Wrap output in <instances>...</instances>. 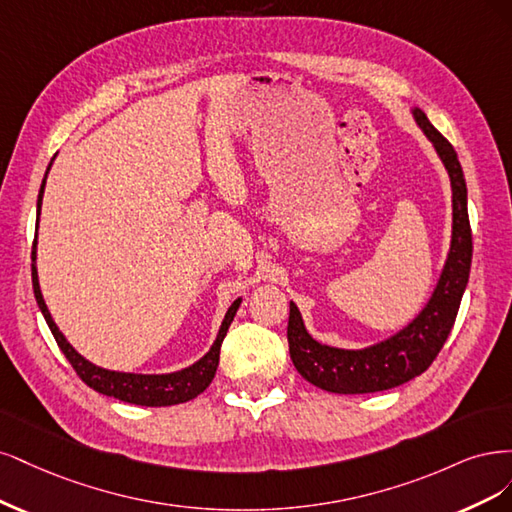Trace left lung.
Masks as SVG:
<instances>
[{
  "label": "left lung",
  "instance_id": "left-lung-1",
  "mask_svg": "<svg viewBox=\"0 0 512 512\" xmlns=\"http://www.w3.org/2000/svg\"><path fill=\"white\" fill-rule=\"evenodd\" d=\"M412 117L436 148L449 172L453 191V232L447 261L432 298L398 334L366 349H338L321 344L308 334L300 308L289 302V355L295 370L308 383L332 393H374L404 385L432 366L447 342L457 310L464 298L472 263V229L468 219V189L451 142L425 117L412 108Z\"/></svg>",
  "mask_w": 512,
  "mask_h": 512
}]
</instances>
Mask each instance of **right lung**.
Here are the masks:
<instances>
[{"instance_id":"right-lung-1","label":"right lung","mask_w":512,"mask_h":512,"mask_svg":"<svg viewBox=\"0 0 512 512\" xmlns=\"http://www.w3.org/2000/svg\"><path fill=\"white\" fill-rule=\"evenodd\" d=\"M53 161L48 163V170H51ZM46 170V174H48ZM46 174L42 180V187L38 193V221H40V212H42V197H44V187H46ZM36 244H38V232H36V242H34V251H31V283H34V295L36 302L42 310V315L51 327V332L59 344L61 353L68 357V361L72 364V368L76 370V374L85 381L91 389H95L97 393H104L108 398H117L121 402L127 404H138V406H174V404H183L189 402L193 398H197L210 383L214 374H217L219 368V355H221V344L223 338L227 334L229 325H232L236 312L240 308L242 298H238L232 306L227 308L225 319L219 327L217 340L212 342L210 351L197 359L195 364H191L189 368H183L178 372H170V374H134V372H117V370H106L91 364L89 359L82 357L74 346L65 340V336L59 332L57 323L53 321L51 312H48V306L42 298L40 291V280H38V268H36Z\"/></svg>"}]
</instances>
